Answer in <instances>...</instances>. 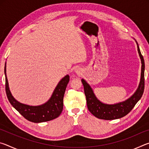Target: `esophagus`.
I'll return each mask as SVG.
<instances>
[{
	"instance_id": "34e87169",
	"label": "esophagus",
	"mask_w": 149,
	"mask_h": 149,
	"mask_svg": "<svg viewBox=\"0 0 149 149\" xmlns=\"http://www.w3.org/2000/svg\"><path fill=\"white\" fill-rule=\"evenodd\" d=\"M74 71H75V72H76L78 74H81V70H80V68H75Z\"/></svg>"
}]
</instances>
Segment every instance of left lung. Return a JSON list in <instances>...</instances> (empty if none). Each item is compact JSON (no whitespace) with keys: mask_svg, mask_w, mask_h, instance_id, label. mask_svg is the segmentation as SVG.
Returning <instances> with one entry per match:
<instances>
[{"mask_svg":"<svg viewBox=\"0 0 149 149\" xmlns=\"http://www.w3.org/2000/svg\"><path fill=\"white\" fill-rule=\"evenodd\" d=\"M135 42L137 45L138 53L141 61V79L137 90L127 99L113 104L103 103L97 99L90 85L84 79H81L84 87L85 95L86 97L88 109L93 116L97 118L110 120L119 119L125 116L133 109L142 97L145 88V61L141 53L137 42L136 41Z\"/></svg>","mask_w":149,"mask_h":149,"instance_id":"left-lung-1","label":"left lung"}]
</instances>
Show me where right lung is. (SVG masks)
Instances as JSON below:
<instances>
[{
  "instance_id": "1",
  "label": "right lung",
  "mask_w": 149,
  "mask_h": 149,
  "mask_svg": "<svg viewBox=\"0 0 149 149\" xmlns=\"http://www.w3.org/2000/svg\"><path fill=\"white\" fill-rule=\"evenodd\" d=\"M4 74L6 79V93L9 102L26 120L34 123H41L54 120L61 114L63 110V98L70 81L68 75H66L60 81L55 87L51 97L46 102L38 106H30L19 102L12 96L10 91L6 76V63L4 66Z\"/></svg>"
}]
</instances>
